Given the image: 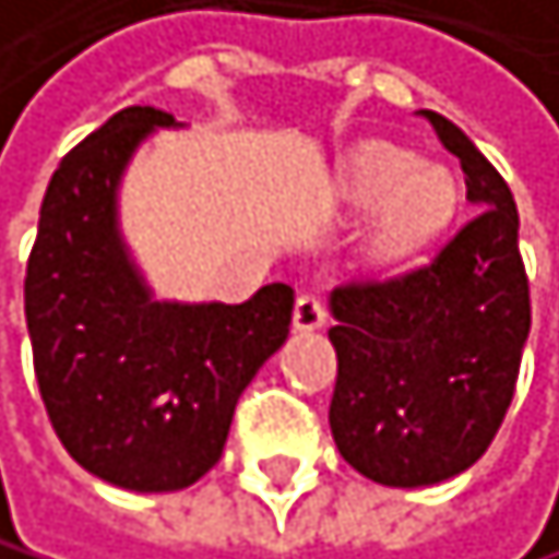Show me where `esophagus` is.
<instances>
[{
	"mask_svg": "<svg viewBox=\"0 0 559 559\" xmlns=\"http://www.w3.org/2000/svg\"><path fill=\"white\" fill-rule=\"evenodd\" d=\"M292 322H295L298 333H312V330L326 326V306H322V298L319 295H298Z\"/></svg>",
	"mask_w": 559,
	"mask_h": 559,
	"instance_id": "obj_1",
	"label": "esophagus"
}]
</instances>
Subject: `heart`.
<instances>
[{
    "instance_id": "1",
    "label": "heart",
    "mask_w": 559,
    "mask_h": 559,
    "mask_svg": "<svg viewBox=\"0 0 559 559\" xmlns=\"http://www.w3.org/2000/svg\"><path fill=\"white\" fill-rule=\"evenodd\" d=\"M347 202L378 212L374 250L388 261L419 250L453 209V181L443 167L423 164L402 147H367L347 178Z\"/></svg>"
}]
</instances>
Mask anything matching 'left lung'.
<instances>
[{
	"mask_svg": "<svg viewBox=\"0 0 559 559\" xmlns=\"http://www.w3.org/2000/svg\"><path fill=\"white\" fill-rule=\"evenodd\" d=\"M481 209L429 264L330 295L340 456L388 488L464 474L495 440L530 340V282L509 185L450 119L429 112Z\"/></svg>",
	"mask_w": 559,
	"mask_h": 559,
	"instance_id": "obj_1",
	"label": "left lung"
}]
</instances>
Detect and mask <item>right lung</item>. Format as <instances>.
Returning <instances> with one entry per match:
<instances>
[{
	"mask_svg": "<svg viewBox=\"0 0 559 559\" xmlns=\"http://www.w3.org/2000/svg\"><path fill=\"white\" fill-rule=\"evenodd\" d=\"M171 112L130 106L61 160L26 264L33 367L64 450L127 491H181L223 456L233 408L288 340V285L247 302L157 298L122 237V175Z\"/></svg>",
	"mask_w": 559,
	"mask_h": 559,
	"instance_id": "add662e5",
	"label": "right lung"
}]
</instances>
